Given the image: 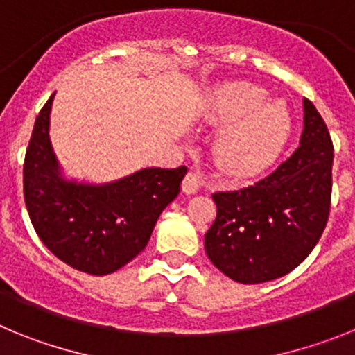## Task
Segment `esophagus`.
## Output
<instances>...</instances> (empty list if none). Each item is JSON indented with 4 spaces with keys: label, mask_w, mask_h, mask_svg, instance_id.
Listing matches in <instances>:
<instances>
[{
    "label": "esophagus",
    "mask_w": 355,
    "mask_h": 355,
    "mask_svg": "<svg viewBox=\"0 0 355 355\" xmlns=\"http://www.w3.org/2000/svg\"><path fill=\"white\" fill-rule=\"evenodd\" d=\"M200 184H202V178H200L197 172H188L187 175H184L183 180V192L188 193V196H192V193H197L199 192Z\"/></svg>",
    "instance_id": "esophagus-1"
}]
</instances>
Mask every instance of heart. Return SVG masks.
<instances>
[{"label": "heart", "mask_w": 355, "mask_h": 355, "mask_svg": "<svg viewBox=\"0 0 355 355\" xmlns=\"http://www.w3.org/2000/svg\"><path fill=\"white\" fill-rule=\"evenodd\" d=\"M265 92L252 83L216 90L205 110L209 124L224 126L213 142L222 172L238 180L259 174L279 155L290 131V117L277 103H261Z\"/></svg>", "instance_id": "obj_1"}]
</instances>
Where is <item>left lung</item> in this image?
I'll list each match as a JSON object with an SVG mask.
<instances>
[{"mask_svg":"<svg viewBox=\"0 0 355 355\" xmlns=\"http://www.w3.org/2000/svg\"><path fill=\"white\" fill-rule=\"evenodd\" d=\"M332 159L324 119L304 99V130L293 155L258 183L211 196L216 218L205 249L213 265L243 284L274 281L299 266L327 224Z\"/></svg>","mask_w":355,"mask_h":355,"instance_id":"8db88e82","label":"left lung"}]
</instances>
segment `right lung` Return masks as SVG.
<instances>
[{
  "instance_id": "add662e5",
  "label": "right lung",
  "mask_w": 355,
  "mask_h": 355,
  "mask_svg": "<svg viewBox=\"0 0 355 355\" xmlns=\"http://www.w3.org/2000/svg\"><path fill=\"white\" fill-rule=\"evenodd\" d=\"M53 97L37 115L24 156L28 215L44 245L65 265L112 274L146 249L159 213L180 193L187 167L142 168L105 184L65 180L49 140Z\"/></svg>"
}]
</instances>
